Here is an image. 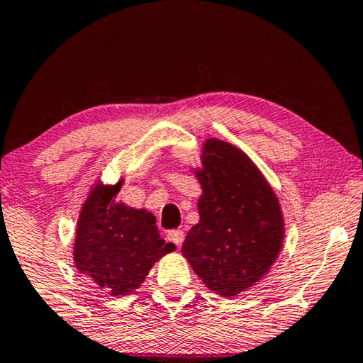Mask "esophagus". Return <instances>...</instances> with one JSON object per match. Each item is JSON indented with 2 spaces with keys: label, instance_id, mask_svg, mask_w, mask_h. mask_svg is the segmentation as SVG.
Returning a JSON list of instances; mask_svg holds the SVG:
<instances>
[{
  "label": "esophagus",
  "instance_id": "34e87169",
  "mask_svg": "<svg viewBox=\"0 0 363 363\" xmlns=\"http://www.w3.org/2000/svg\"><path fill=\"white\" fill-rule=\"evenodd\" d=\"M167 238H168V241L180 247L183 240H185V233H183L182 230H172V231H168Z\"/></svg>",
  "mask_w": 363,
  "mask_h": 363
}]
</instances>
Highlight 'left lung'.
<instances>
[{
  "label": "left lung",
  "instance_id": "8db88e82",
  "mask_svg": "<svg viewBox=\"0 0 363 363\" xmlns=\"http://www.w3.org/2000/svg\"><path fill=\"white\" fill-rule=\"evenodd\" d=\"M201 163L200 221L188 231L182 252L211 291L235 297L262 279L277 259L284 218L276 193L240 148L210 138Z\"/></svg>",
  "mask_w": 363,
  "mask_h": 363
}]
</instances>
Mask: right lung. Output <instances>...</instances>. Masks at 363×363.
<instances>
[{"instance_id":"right-lung-1","label":"right lung","mask_w":363,"mask_h":363,"mask_svg":"<svg viewBox=\"0 0 363 363\" xmlns=\"http://www.w3.org/2000/svg\"><path fill=\"white\" fill-rule=\"evenodd\" d=\"M117 185L96 183L77 220L74 262L99 289L111 296L140 287L152 266L175 250L158 235L152 213L116 201Z\"/></svg>"}]
</instances>
